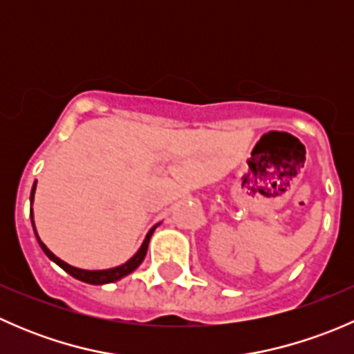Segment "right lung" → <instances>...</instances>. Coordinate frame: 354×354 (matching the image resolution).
<instances>
[{
	"mask_svg": "<svg viewBox=\"0 0 354 354\" xmlns=\"http://www.w3.org/2000/svg\"><path fill=\"white\" fill-rule=\"evenodd\" d=\"M34 194H35V183H34V187H32V192H30V202L34 200ZM30 219H32V209H30ZM32 226H34V219H32ZM156 227L157 226H154L151 231H149L147 236H145V240H144V243H142V246H140V250H138V252L135 253V255L131 257V259L128 260L127 263H123V266L113 267V269H106V270H85V269H77V267L68 266L66 262H63L62 259H58V257H56L55 253H53L51 250L48 248V246L42 243L41 238L37 236L35 226H34V233H35V236H37V241H39V245H41L42 252H44L46 255H48L49 259L53 260V262L58 263V266L62 267L63 270H66L70 276H73L75 279L84 281V283H87V284H108V283H114V281H120L121 277L128 276V274L133 272V270L137 269V267L140 266L142 262H144L145 253H147L149 241H151V236H152V233H154Z\"/></svg>",
	"mask_w": 354,
	"mask_h": 354,
	"instance_id": "right-lung-1",
	"label": "right lung"
}]
</instances>
